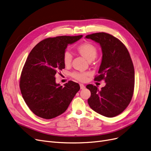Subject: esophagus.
<instances>
[{
	"instance_id": "obj_1",
	"label": "esophagus",
	"mask_w": 151,
	"mask_h": 151,
	"mask_svg": "<svg viewBox=\"0 0 151 151\" xmlns=\"http://www.w3.org/2000/svg\"><path fill=\"white\" fill-rule=\"evenodd\" d=\"M80 88L81 89V90H83V89L85 88V86L83 84H80Z\"/></svg>"
}]
</instances>
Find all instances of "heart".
I'll list each match as a JSON object with an SVG mask.
<instances>
[{"label":"heart","instance_id":"1","mask_svg":"<svg viewBox=\"0 0 151 151\" xmlns=\"http://www.w3.org/2000/svg\"><path fill=\"white\" fill-rule=\"evenodd\" d=\"M78 53L89 61H93L96 57L98 50L93 44L89 42H84L80 44L76 48ZM72 61V55L70 52L66 51L63 55V61L65 66H69ZM90 75L88 72H73L71 76L73 78L81 82L85 81Z\"/></svg>","mask_w":151,"mask_h":151}]
</instances>
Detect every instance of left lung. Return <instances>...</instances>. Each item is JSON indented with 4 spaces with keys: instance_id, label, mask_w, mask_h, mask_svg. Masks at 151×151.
<instances>
[{
    "instance_id": "left-lung-1",
    "label": "left lung",
    "mask_w": 151,
    "mask_h": 151,
    "mask_svg": "<svg viewBox=\"0 0 151 151\" xmlns=\"http://www.w3.org/2000/svg\"><path fill=\"white\" fill-rule=\"evenodd\" d=\"M101 46L103 57L94 80H104L106 85L101 90L88 85L91 91L88 99L90 108L108 118L121 114L131 102L134 88V68L129 52L119 39L104 32L86 36Z\"/></svg>"
}]
</instances>
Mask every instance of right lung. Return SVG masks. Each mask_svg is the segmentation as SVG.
<instances>
[{
	"label": "right lung",
	"instance_id": "add662e5",
	"mask_svg": "<svg viewBox=\"0 0 151 151\" xmlns=\"http://www.w3.org/2000/svg\"><path fill=\"white\" fill-rule=\"evenodd\" d=\"M83 35L48 38L34 47L26 60L20 79L22 97L28 107L38 117L50 119L68 108L79 84L69 81L65 86L57 84V73L65 68L63 55L68 44Z\"/></svg>",
	"mask_w": 151,
	"mask_h": 151
}]
</instances>
